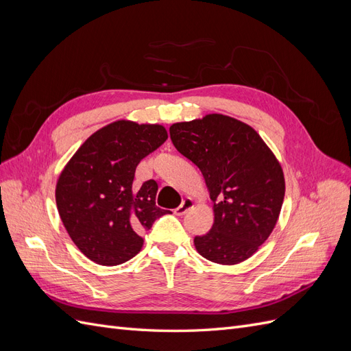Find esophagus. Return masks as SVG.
<instances>
[{
    "label": "esophagus",
    "mask_w": 351,
    "mask_h": 351,
    "mask_svg": "<svg viewBox=\"0 0 351 351\" xmlns=\"http://www.w3.org/2000/svg\"><path fill=\"white\" fill-rule=\"evenodd\" d=\"M190 208H193V199L186 197V199L182 202V205H180L178 208H176V209H174V214L182 217V215H184V214H186V212H187Z\"/></svg>",
    "instance_id": "obj_1"
}]
</instances>
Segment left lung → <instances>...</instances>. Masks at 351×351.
<instances>
[{"instance_id":"1","label":"left lung","mask_w":351,"mask_h":351,"mask_svg":"<svg viewBox=\"0 0 351 351\" xmlns=\"http://www.w3.org/2000/svg\"><path fill=\"white\" fill-rule=\"evenodd\" d=\"M176 149L204 174L214 202V226L195 237L210 262L249 259L277 224L285 182L282 168L250 125L222 114L169 127Z\"/></svg>"}]
</instances>
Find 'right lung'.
<instances>
[{"instance_id":"obj_1","label":"right lung","mask_w":351,"mask_h":351,"mask_svg":"<svg viewBox=\"0 0 351 351\" xmlns=\"http://www.w3.org/2000/svg\"><path fill=\"white\" fill-rule=\"evenodd\" d=\"M167 139L164 125L114 121L88 137L62 169L58 214L90 261L114 267L132 259L143 246L141 232L167 212L155 205V180L133 186L137 164Z\"/></svg>"}]
</instances>
